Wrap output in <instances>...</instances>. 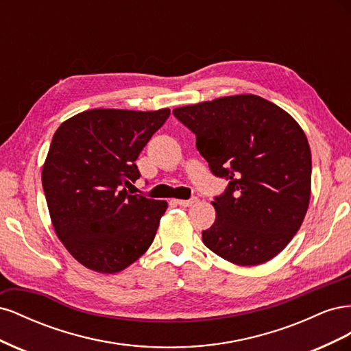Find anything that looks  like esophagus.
<instances>
[{
    "label": "esophagus",
    "mask_w": 351,
    "mask_h": 351,
    "mask_svg": "<svg viewBox=\"0 0 351 351\" xmlns=\"http://www.w3.org/2000/svg\"><path fill=\"white\" fill-rule=\"evenodd\" d=\"M176 202V204L177 205H180V206H192L193 204H196V202H197V199L196 197H192V199H176L174 200Z\"/></svg>",
    "instance_id": "34e87169"
}]
</instances>
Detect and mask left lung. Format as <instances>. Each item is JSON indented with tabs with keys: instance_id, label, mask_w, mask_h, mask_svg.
<instances>
[{
	"instance_id": "left-lung-1",
	"label": "left lung",
	"mask_w": 351,
	"mask_h": 351,
	"mask_svg": "<svg viewBox=\"0 0 351 351\" xmlns=\"http://www.w3.org/2000/svg\"><path fill=\"white\" fill-rule=\"evenodd\" d=\"M210 171L230 180L215 197V222L204 244L240 267L271 261L299 231L311 200L312 155L293 117L258 95L243 93L178 107Z\"/></svg>"
}]
</instances>
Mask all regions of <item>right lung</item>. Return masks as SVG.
Here are the masks:
<instances>
[{
  "label": "right lung",
  "instance_id": "right-lung-1",
  "mask_svg": "<svg viewBox=\"0 0 351 351\" xmlns=\"http://www.w3.org/2000/svg\"><path fill=\"white\" fill-rule=\"evenodd\" d=\"M169 110L97 108L62 123L42 168L52 227L71 256L99 274H117L152 244L165 200L129 195L141 177L134 161Z\"/></svg>",
  "mask_w": 351,
  "mask_h": 351
}]
</instances>
